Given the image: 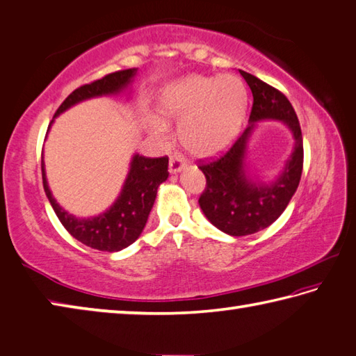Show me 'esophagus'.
Instances as JSON below:
<instances>
[{
    "instance_id": "esophagus-1",
    "label": "esophagus",
    "mask_w": 356,
    "mask_h": 356,
    "mask_svg": "<svg viewBox=\"0 0 356 356\" xmlns=\"http://www.w3.org/2000/svg\"><path fill=\"white\" fill-rule=\"evenodd\" d=\"M184 167H186L184 158L181 156V155H178V153H172L170 161H169V170H170V173H177L181 169H184Z\"/></svg>"
}]
</instances>
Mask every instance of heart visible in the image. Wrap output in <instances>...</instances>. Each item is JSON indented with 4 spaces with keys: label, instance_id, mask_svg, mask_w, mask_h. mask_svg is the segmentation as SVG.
Wrapping results in <instances>:
<instances>
[{
    "label": "heart",
    "instance_id": "1",
    "mask_svg": "<svg viewBox=\"0 0 356 356\" xmlns=\"http://www.w3.org/2000/svg\"><path fill=\"white\" fill-rule=\"evenodd\" d=\"M246 105L243 80L232 74H191L165 86L159 96L161 113L181 119V144L197 156L216 155L232 143L243 124ZM153 127L165 129L159 119H153Z\"/></svg>",
    "mask_w": 356,
    "mask_h": 356
}]
</instances>
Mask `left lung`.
<instances>
[{"label": "left lung", "instance_id": "left-lung-1", "mask_svg": "<svg viewBox=\"0 0 356 356\" xmlns=\"http://www.w3.org/2000/svg\"><path fill=\"white\" fill-rule=\"evenodd\" d=\"M252 92L251 125L217 158L198 161L206 187L200 195V207L220 231L240 237L259 232L274 223L296 192L304 165L302 131L290 100L274 86L240 70ZM264 118L284 120L295 136V150L286 170L271 185H254L243 173V158L253 122Z\"/></svg>", "mask_w": 356, "mask_h": 356}]
</instances>
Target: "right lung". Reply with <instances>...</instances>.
Segmentation results:
<instances>
[{
    "mask_svg": "<svg viewBox=\"0 0 356 356\" xmlns=\"http://www.w3.org/2000/svg\"><path fill=\"white\" fill-rule=\"evenodd\" d=\"M135 74L136 68L122 70L106 74L102 79L92 80L90 83L79 86L63 100L62 105L57 108L56 115H60V113L70 108L71 105L80 102V100L120 91L124 86L130 83ZM167 169H169V158L167 156L145 158L135 155L131 161L129 177L125 179L124 189L120 192L116 203L108 211L104 212L102 216L80 220L65 212L56 203V200L52 198L48 183H46L44 165L42 163L46 197H48L60 223L80 243L90 246L92 250L106 252L124 250L140 236L153 203H155L158 187L169 177Z\"/></svg>",
    "mask_w": 356,
    "mask_h": 356,
    "instance_id": "obj_1",
    "label": "right lung"
}]
</instances>
